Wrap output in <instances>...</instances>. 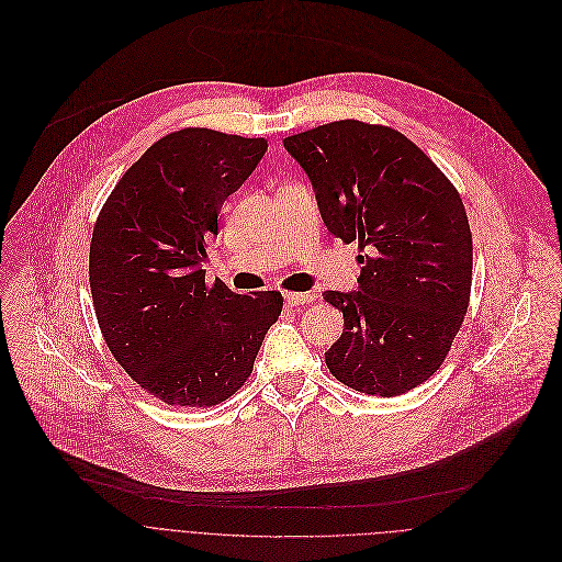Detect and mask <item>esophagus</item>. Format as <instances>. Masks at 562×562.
Segmentation results:
<instances>
[{"mask_svg":"<svg viewBox=\"0 0 562 562\" xmlns=\"http://www.w3.org/2000/svg\"><path fill=\"white\" fill-rule=\"evenodd\" d=\"M283 301H285V305L294 307V305H305V303H310L312 296H310L307 292H285V294H283Z\"/></svg>","mask_w":562,"mask_h":562,"instance_id":"obj_1","label":"esophagus"}]
</instances>
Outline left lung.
Listing matches in <instances>:
<instances>
[{"instance_id": "8db88e82", "label": "left lung", "mask_w": 562, "mask_h": 562, "mask_svg": "<svg viewBox=\"0 0 562 562\" xmlns=\"http://www.w3.org/2000/svg\"><path fill=\"white\" fill-rule=\"evenodd\" d=\"M307 172L327 231L359 241L361 292L323 296L344 312L325 352L336 381L398 396L447 359L472 292V231L463 199L403 133L341 120L283 139Z\"/></svg>"}]
</instances>
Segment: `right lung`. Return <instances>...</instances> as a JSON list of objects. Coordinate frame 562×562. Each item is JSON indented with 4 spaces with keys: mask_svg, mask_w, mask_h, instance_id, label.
Returning a JSON list of instances; mask_svg holds the SVG:
<instances>
[{
    "mask_svg": "<svg viewBox=\"0 0 562 562\" xmlns=\"http://www.w3.org/2000/svg\"><path fill=\"white\" fill-rule=\"evenodd\" d=\"M266 150L263 137L168 133L124 172L94 221L88 277L101 336L128 376L168 405L231 398L281 314V292L237 294L201 270L223 201Z\"/></svg>",
    "mask_w": 562,
    "mask_h": 562,
    "instance_id": "right-lung-1",
    "label": "right lung"
}]
</instances>
